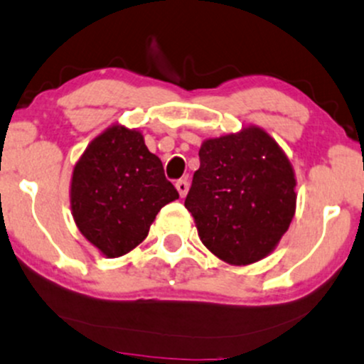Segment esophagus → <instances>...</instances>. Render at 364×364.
<instances>
[{
  "mask_svg": "<svg viewBox=\"0 0 364 364\" xmlns=\"http://www.w3.org/2000/svg\"><path fill=\"white\" fill-rule=\"evenodd\" d=\"M175 187H177L178 194H181V198H186L187 193H189V182L186 181V178H181V181H177L175 183Z\"/></svg>",
  "mask_w": 364,
  "mask_h": 364,
  "instance_id": "1",
  "label": "esophagus"
}]
</instances>
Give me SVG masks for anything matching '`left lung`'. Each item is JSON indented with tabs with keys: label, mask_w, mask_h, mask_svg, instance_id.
Masks as SVG:
<instances>
[{
	"label": "left lung",
	"mask_w": 364,
	"mask_h": 364,
	"mask_svg": "<svg viewBox=\"0 0 364 364\" xmlns=\"http://www.w3.org/2000/svg\"><path fill=\"white\" fill-rule=\"evenodd\" d=\"M293 166L264 128L206 139L186 198L199 240L230 265L259 262L276 248L296 208Z\"/></svg>",
	"instance_id": "left-lung-1"
}]
</instances>
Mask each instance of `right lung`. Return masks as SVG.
Here are the masks:
<instances>
[{
	"instance_id": "right-lung-1",
	"label": "right lung",
	"mask_w": 364,
	"mask_h": 364,
	"mask_svg": "<svg viewBox=\"0 0 364 364\" xmlns=\"http://www.w3.org/2000/svg\"><path fill=\"white\" fill-rule=\"evenodd\" d=\"M69 196L80 232L104 257L116 259L146 240L156 215L178 193L144 135L116 123L76 161Z\"/></svg>"
}]
</instances>
